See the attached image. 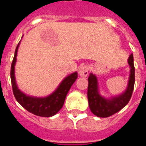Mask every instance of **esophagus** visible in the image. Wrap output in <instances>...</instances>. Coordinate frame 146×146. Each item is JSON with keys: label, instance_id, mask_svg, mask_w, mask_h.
<instances>
[{"label": "esophagus", "instance_id": "1", "mask_svg": "<svg viewBox=\"0 0 146 146\" xmlns=\"http://www.w3.org/2000/svg\"><path fill=\"white\" fill-rule=\"evenodd\" d=\"M78 74L82 77H87L89 74V68L87 65H84L78 69Z\"/></svg>", "mask_w": 146, "mask_h": 146}]
</instances>
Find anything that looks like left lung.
Wrapping results in <instances>:
<instances>
[{
  "label": "left lung",
  "mask_w": 146,
  "mask_h": 146,
  "mask_svg": "<svg viewBox=\"0 0 146 146\" xmlns=\"http://www.w3.org/2000/svg\"><path fill=\"white\" fill-rule=\"evenodd\" d=\"M128 63L130 66V75L128 86L125 92L119 96H114L110 98H105L101 96L98 92L97 77L90 73L88 78V98L89 106L91 111L99 117H107L114 115L122 110L130 101L134 90V66L133 54L129 56Z\"/></svg>",
  "instance_id": "obj_1"
}]
</instances>
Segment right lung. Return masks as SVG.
<instances>
[{"mask_svg": "<svg viewBox=\"0 0 146 146\" xmlns=\"http://www.w3.org/2000/svg\"><path fill=\"white\" fill-rule=\"evenodd\" d=\"M20 42L15 52V56L11 67V81L13 93L17 101L29 112L40 117L54 116L62 109L68 91L76 80L77 72L71 73L63 79L57 89L50 96L44 98L29 96L23 93L17 87L15 76V66L17 61V54Z\"/></svg>", "mask_w": 146, "mask_h": 146, "instance_id": "add662e5", "label": "right lung"}]
</instances>
